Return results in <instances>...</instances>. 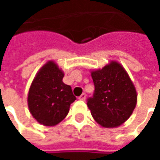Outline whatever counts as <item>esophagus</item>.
Wrapping results in <instances>:
<instances>
[{
	"mask_svg": "<svg viewBox=\"0 0 160 160\" xmlns=\"http://www.w3.org/2000/svg\"><path fill=\"white\" fill-rule=\"evenodd\" d=\"M86 97H87L86 93H82L80 97H79V99H80V100H86Z\"/></svg>",
	"mask_w": 160,
	"mask_h": 160,
	"instance_id": "esophagus-1",
	"label": "esophagus"
}]
</instances>
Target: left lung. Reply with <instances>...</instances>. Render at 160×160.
I'll list each match as a JSON object with an SVG mask.
<instances>
[{
    "mask_svg": "<svg viewBox=\"0 0 160 160\" xmlns=\"http://www.w3.org/2000/svg\"><path fill=\"white\" fill-rule=\"evenodd\" d=\"M95 91L87 99V106L98 123L117 128L129 118L137 103V92L128 74L116 61L101 69L92 70Z\"/></svg>",
    "mask_w": 160,
    "mask_h": 160,
    "instance_id": "left-lung-1",
    "label": "left lung"
}]
</instances>
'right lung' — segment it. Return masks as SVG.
<instances>
[{
  "instance_id": "obj_1",
  "label": "right lung",
  "mask_w": 160,
  "mask_h": 160,
  "mask_svg": "<svg viewBox=\"0 0 160 160\" xmlns=\"http://www.w3.org/2000/svg\"><path fill=\"white\" fill-rule=\"evenodd\" d=\"M64 73L54 61L43 65L33 79L28 92L31 114L44 126H55L66 118L76 99L71 87L62 82Z\"/></svg>"
}]
</instances>
